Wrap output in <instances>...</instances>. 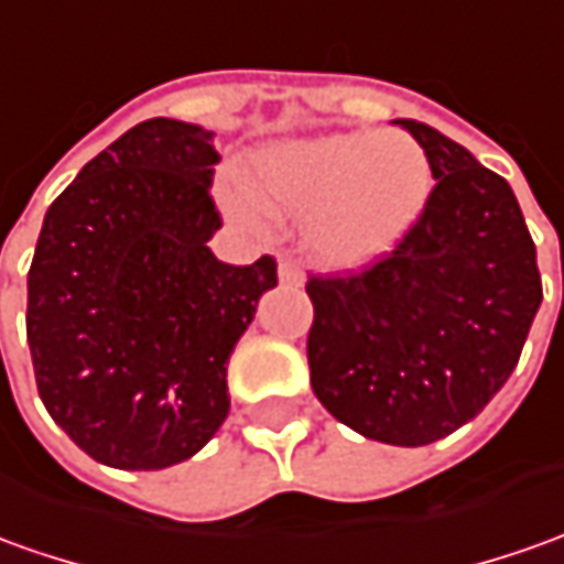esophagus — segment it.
Instances as JSON below:
<instances>
[{
  "label": "esophagus",
  "mask_w": 564,
  "mask_h": 564,
  "mask_svg": "<svg viewBox=\"0 0 564 564\" xmlns=\"http://www.w3.org/2000/svg\"><path fill=\"white\" fill-rule=\"evenodd\" d=\"M278 278H281L283 286H302V283H305V274H302V271H299L286 256L278 259Z\"/></svg>",
  "instance_id": "34e87169"
}]
</instances>
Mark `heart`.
Wrapping results in <instances>:
<instances>
[{"label":"heart","mask_w":564,"mask_h":564,"mask_svg":"<svg viewBox=\"0 0 564 564\" xmlns=\"http://www.w3.org/2000/svg\"><path fill=\"white\" fill-rule=\"evenodd\" d=\"M247 194L221 203L240 228H262V209L302 218V243L330 268L370 265L392 252L426 213L435 172L404 132H330L252 153Z\"/></svg>","instance_id":"heart-1"}]
</instances>
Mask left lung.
I'll return each mask as SVG.
<instances>
[{
	"instance_id": "obj_1",
	"label": "left lung",
	"mask_w": 564,
	"mask_h": 564,
	"mask_svg": "<svg viewBox=\"0 0 564 564\" xmlns=\"http://www.w3.org/2000/svg\"><path fill=\"white\" fill-rule=\"evenodd\" d=\"M426 151L435 191L389 259L312 278V389L364 438L423 447L507 386L534 324L538 250L497 172L426 122L394 120Z\"/></svg>"
}]
</instances>
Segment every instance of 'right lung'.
<instances>
[{
    "label": "right lung",
    "mask_w": 564,
    "mask_h": 564,
    "mask_svg": "<svg viewBox=\"0 0 564 564\" xmlns=\"http://www.w3.org/2000/svg\"><path fill=\"white\" fill-rule=\"evenodd\" d=\"M216 132L153 117L89 160L42 221L26 343L42 404L113 469H166L225 423L228 358L278 262H218Z\"/></svg>",
    "instance_id": "1"
}]
</instances>
